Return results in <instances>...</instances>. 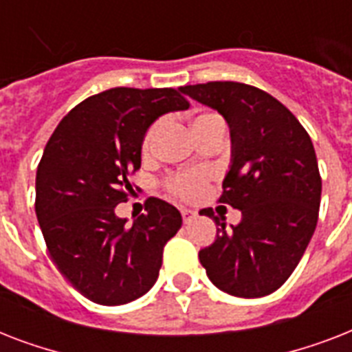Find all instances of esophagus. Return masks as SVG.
Masks as SVG:
<instances>
[{"mask_svg": "<svg viewBox=\"0 0 352 352\" xmlns=\"http://www.w3.org/2000/svg\"><path fill=\"white\" fill-rule=\"evenodd\" d=\"M181 214H182V221H184V225H188V223H192L193 219H195V212L193 210H181Z\"/></svg>", "mask_w": 352, "mask_h": 352, "instance_id": "34e87169", "label": "esophagus"}]
</instances>
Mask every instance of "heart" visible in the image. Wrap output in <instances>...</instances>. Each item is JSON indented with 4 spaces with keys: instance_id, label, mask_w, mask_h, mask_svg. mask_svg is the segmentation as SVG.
Instances as JSON below:
<instances>
[{
    "instance_id": "1",
    "label": "heart",
    "mask_w": 352,
    "mask_h": 352,
    "mask_svg": "<svg viewBox=\"0 0 352 352\" xmlns=\"http://www.w3.org/2000/svg\"><path fill=\"white\" fill-rule=\"evenodd\" d=\"M214 117H217V115H199L192 124L193 131H197V127L201 126L204 120H208V118H214ZM159 131H160V122H155L153 126H149L148 131L144 133L142 155H149L151 151H153L155 140H157ZM206 182H208V171L190 170V171H179V173H173L171 177H168L166 186H168V190H170L171 193H175L177 197L193 199L203 192V188L206 186Z\"/></svg>"
}]
</instances>
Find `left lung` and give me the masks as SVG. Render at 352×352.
Masks as SVG:
<instances>
[{"label":"left lung","mask_w":352,"mask_h":352,"mask_svg":"<svg viewBox=\"0 0 352 352\" xmlns=\"http://www.w3.org/2000/svg\"><path fill=\"white\" fill-rule=\"evenodd\" d=\"M182 93L226 118L232 166L219 203L241 210L239 225L215 221L217 239L199 252L210 281L226 294L261 298L290 278L316 230L322 177L300 120L274 96L239 82L184 85Z\"/></svg>","instance_id":"8db88e82"}]
</instances>
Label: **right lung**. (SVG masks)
<instances>
[{
  "label": "right lung",
  "mask_w": 352,
  "mask_h": 352,
  "mask_svg": "<svg viewBox=\"0 0 352 352\" xmlns=\"http://www.w3.org/2000/svg\"><path fill=\"white\" fill-rule=\"evenodd\" d=\"M188 107L171 87H113L80 102L49 138L36 171V217L51 259L87 300L124 305L159 278L166 243L182 225L179 210L149 197L129 226L115 206L133 192L149 124Z\"/></svg>",
  "instance_id": "right-lung-1"
}]
</instances>
